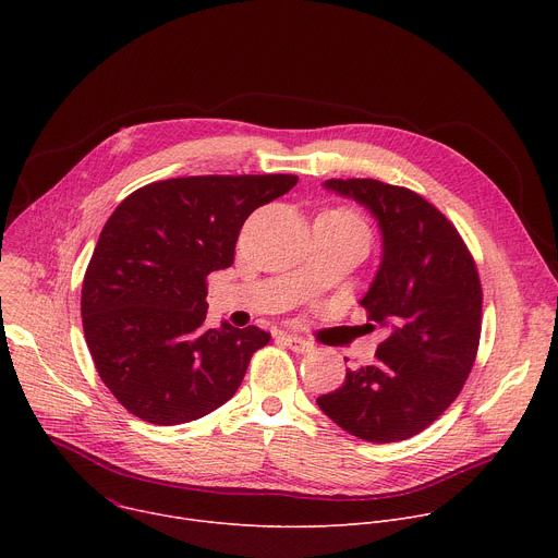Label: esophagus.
Masks as SVG:
<instances>
[{
    "mask_svg": "<svg viewBox=\"0 0 558 558\" xmlns=\"http://www.w3.org/2000/svg\"><path fill=\"white\" fill-rule=\"evenodd\" d=\"M280 342H282L284 347H289L291 351H295V353H308V351L313 349V344H311L308 340H304V338H300V336H293V333H282V336H280Z\"/></svg>",
    "mask_w": 558,
    "mask_h": 558,
    "instance_id": "1",
    "label": "esophagus"
}]
</instances>
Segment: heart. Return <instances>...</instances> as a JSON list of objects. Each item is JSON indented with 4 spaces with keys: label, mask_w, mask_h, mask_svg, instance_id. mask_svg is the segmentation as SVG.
Segmentation results:
<instances>
[{
    "label": "heart",
    "mask_w": 558,
    "mask_h": 558,
    "mask_svg": "<svg viewBox=\"0 0 558 558\" xmlns=\"http://www.w3.org/2000/svg\"><path fill=\"white\" fill-rule=\"evenodd\" d=\"M336 218H340L342 222H349V225H357V227H364V222L353 214V211H347V209H336L331 211Z\"/></svg>",
    "instance_id": "1"
}]
</instances>
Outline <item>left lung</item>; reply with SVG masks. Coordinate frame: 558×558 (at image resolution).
<instances>
[{"label": "left lung", "mask_w": 558, "mask_h": 558, "mask_svg": "<svg viewBox=\"0 0 558 558\" xmlns=\"http://www.w3.org/2000/svg\"><path fill=\"white\" fill-rule=\"evenodd\" d=\"M377 220L381 258L360 300L388 331L375 362L347 368L317 407L347 433L390 444L428 428L459 395L482 333V284L450 220L420 194L373 179H331Z\"/></svg>", "instance_id": "8db88e82"}]
</instances>
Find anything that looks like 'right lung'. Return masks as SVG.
<instances>
[{"instance_id": "right-lung-1", "label": "right lung", "mask_w": 558, "mask_h": 558, "mask_svg": "<svg viewBox=\"0 0 558 558\" xmlns=\"http://www.w3.org/2000/svg\"><path fill=\"white\" fill-rule=\"evenodd\" d=\"M295 183L291 174L158 181L108 218L84 278L82 317L104 384L132 415L177 426L231 400L271 336L227 320L205 329V280L233 265L247 216Z\"/></svg>"}]
</instances>
